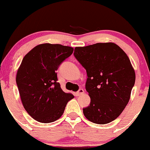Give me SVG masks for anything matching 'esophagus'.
Instances as JSON below:
<instances>
[{"label":"esophagus","instance_id":"34e87169","mask_svg":"<svg viewBox=\"0 0 150 150\" xmlns=\"http://www.w3.org/2000/svg\"><path fill=\"white\" fill-rule=\"evenodd\" d=\"M84 89H80L78 91V92H76V93H75V95H76V96H79V95H82V94H84Z\"/></svg>","mask_w":150,"mask_h":150}]
</instances>
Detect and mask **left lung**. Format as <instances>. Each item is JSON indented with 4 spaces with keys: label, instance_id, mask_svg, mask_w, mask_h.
I'll return each instance as SVG.
<instances>
[{
    "label": "left lung",
    "instance_id": "left-lung-1",
    "mask_svg": "<svg viewBox=\"0 0 150 150\" xmlns=\"http://www.w3.org/2000/svg\"><path fill=\"white\" fill-rule=\"evenodd\" d=\"M74 56L86 69L89 106L83 109L92 123L116 119L127 105L135 83V71L126 53L113 42L76 47Z\"/></svg>",
    "mask_w": 150,
    "mask_h": 150
}]
</instances>
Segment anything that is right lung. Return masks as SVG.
<instances>
[{
  "label": "right lung",
  "instance_id": "obj_1",
  "mask_svg": "<svg viewBox=\"0 0 150 150\" xmlns=\"http://www.w3.org/2000/svg\"><path fill=\"white\" fill-rule=\"evenodd\" d=\"M73 51L69 46L43 43L23 58L16 73V84L24 109L37 121L47 123L58 120L68 102L74 98L62 90L56 73Z\"/></svg>",
  "mask_w": 150,
  "mask_h": 150
}]
</instances>
